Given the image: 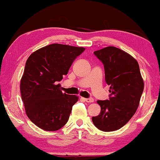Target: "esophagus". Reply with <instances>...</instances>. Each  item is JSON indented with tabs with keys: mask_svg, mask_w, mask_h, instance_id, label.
Masks as SVG:
<instances>
[{
	"mask_svg": "<svg viewBox=\"0 0 160 160\" xmlns=\"http://www.w3.org/2000/svg\"><path fill=\"white\" fill-rule=\"evenodd\" d=\"M84 100H85L86 102H89V103H91V102H94V98H84Z\"/></svg>",
	"mask_w": 160,
	"mask_h": 160,
	"instance_id": "obj_1",
	"label": "esophagus"
}]
</instances>
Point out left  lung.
Returning a JSON list of instances; mask_svg holds the SVG:
<instances>
[{"label":"left lung","mask_w":160,"mask_h":160,"mask_svg":"<svg viewBox=\"0 0 160 160\" xmlns=\"http://www.w3.org/2000/svg\"><path fill=\"white\" fill-rule=\"evenodd\" d=\"M103 63L105 81L110 86L109 100H98L100 113L92 117L103 132L120 129L133 117L144 91V81L138 63L122 49L108 47L94 52Z\"/></svg>","instance_id":"obj_1"}]
</instances>
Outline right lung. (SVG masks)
<instances>
[{
  "mask_svg": "<svg viewBox=\"0 0 160 160\" xmlns=\"http://www.w3.org/2000/svg\"><path fill=\"white\" fill-rule=\"evenodd\" d=\"M83 47L53 43L28 57L20 83L25 112L45 131H56L67 123L78 96L62 93L58 82L68 72Z\"/></svg>",
  "mask_w": 160,
  "mask_h": 160,
  "instance_id": "1",
  "label": "right lung"
}]
</instances>
